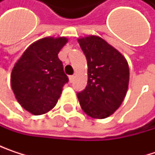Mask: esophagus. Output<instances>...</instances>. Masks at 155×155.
<instances>
[{"label":"esophagus","mask_w":155,"mask_h":155,"mask_svg":"<svg viewBox=\"0 0 155 155\" xmlns=\"http://www.w3.org/2000/svg\"><path fill=\"white\" fill-rule=\"evenodd\" d=\"M74 78H75L74 75H70V76H69V81H70V82H73V81H74Z\"/></svg>","instance_id":"esophagus-1"}]
</instances>
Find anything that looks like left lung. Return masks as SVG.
<instances>
[{
	"label": "left lung",
	"instance_id": "1",
	"mask_svg": "<svg viewBox=\"0 0 155 155\" xmlns=\"http://www.w3.org/2000/svg\"><path fill=\"white\" fill-rule=\"evenodd\" d=\"M88 65L86 88L78 92L82 110L93 118H106L122 104L129 83L125 56L98 36L78 38Z\"/></svg>",
	"mask_w": 155,
	"mask_h": 155
}]
</instances>
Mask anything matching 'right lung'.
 I'll return each mask as SVG.
<instances>
[{"instance_id": "obj_1", "label": "right lung", "mask_w": 155, "mask_h": 155, "mask_svg": "<svg viewBox=\"0 0 155 155\" xmlns=\"http://www.w3.org/2000/svg\"><path fill=\"white\" fill-rule=\"evenodd\" d=\"M68 42L64 37L41 38L28 47L17 61L11 84L20 106L33 115H43L54 108L68 77L58 53Z\"/></svg>"}]
</instances>
